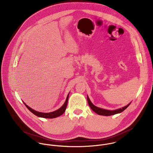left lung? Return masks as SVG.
I'll use <instances>...</instances> for the list:
<instances>
[{"mask_svg": "<svg viewBox=\"0 0 153 153\" xmlns=\"http://www.w3.org/2000/svg\"><path fill=\"white\" fill-rule=\"evenodd\" d=\"M87 101H88V105L90 106V107L91 108V109L94 111V112H95L98 115H103V116H111V115H115V114H117L121 113L124 110H125L130 104V103L128 105H127L125 106H124L122 108H119V109H116V110L110 111V110H106V109H104L100 108L94 105H93V104L91 102V101L90 100L88 96H87Z\"/></svg>", "mask_w": 153, "mask_h": 153, "instance_id": "obj_1", "label": "left lung"}]
</instances>
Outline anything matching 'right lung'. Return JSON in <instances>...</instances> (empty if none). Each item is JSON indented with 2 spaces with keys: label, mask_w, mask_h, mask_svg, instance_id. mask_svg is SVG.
<instances>
[{
  "label": "right lung",
  "mask_w": 153,
  "mask_h": 153,
  "mask_svg": "<svg viewBox=\"0 0 153 153\" xmlns=\"http://www.w3.org/2000/svg\"><path fill=\"white\" fill-rule=\"evenodd\" d=\"M69 93L68 95L66 100L65 101V102L64 103V104L62 106L61 108H60L58 110L55 111L53 112H49V113H43V112H39L38 111H36L35 110L33 109L32 108H31L30 107H29L27 105H26L25 103H24L23 102L24 105L26 106V107L28 108V109H29V111H30L33 114H34L36 116L38 117H41V118H49V119H52V118H55L58 117L59 116L62 115L65 111L66 109V106L68 104V98H69Z\"/></svg>",
  "instance_id": "1"
}]
</instances>
